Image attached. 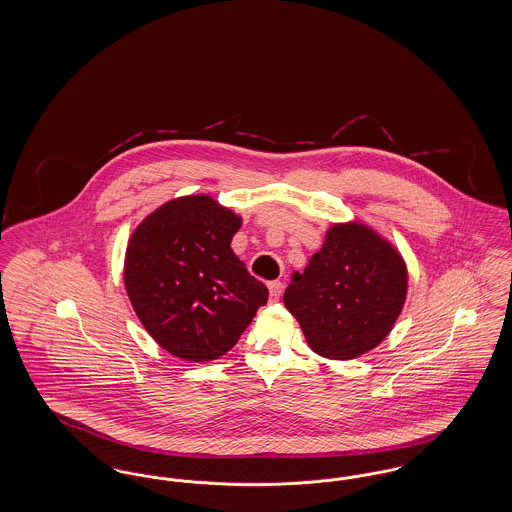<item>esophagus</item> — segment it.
Returning <instances> with one entry per match:
<instances>
[{"mask_svg": "<svg viewBox=\"0 0 512 512\" xmlns=\"http://www.w3.org/2000/svg\"><path fill=\"white\" fill-rule=\"evenodd\" d=\"M268 292H270V297H272L274 301L280 299V295H282V282H280V280L268 282Z\"/></svg>", "mask_w": 512, "mask_h": 512, "instance_id": "esophagus-1", "label": "esophagus"}]
</instances>
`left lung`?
I'll list each match as a JSON object with an SVG mask.
<instances>
[{
    "mask_svg": "<svg viewBox=\"0 0 512 512\" xmlns=\"http://www.w3.org/2000/svg\"><path fill=\"white\" fill-rule=\"evenodd\" d=\"M407 297V268L393 245L365 224H334L309 267L284 292L309 347L355 359L390 334Z\"/></svg>",
    "mask_w": 512,
    "mask_h": 512,
    "instance_id": "8db88e82",
    "label": "left lung"
}]
</instances>
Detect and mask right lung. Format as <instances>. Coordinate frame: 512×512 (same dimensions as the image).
I'll use <instances>...</instances> for the list:
<instances>
[{
  "label": "right lung",
  "mask_w": 512,
  "mask_h": 512,
  "mask_svg": "<svg viewBox=\"0 0 512 512\" xmlns=\"http://www.w3.org/2000/svg\"><path fill=\"white\" fill-rule=\"evenodd\" d=\"M242 219L209 195L178 197L153 211L126 247L124 286L144 328L184 361L230 351L268 290L234 255Z\"/></svg>",
  "instance_id": "1"
}]
</instances>
